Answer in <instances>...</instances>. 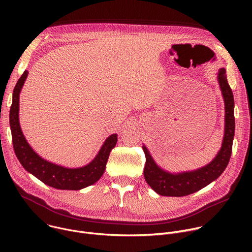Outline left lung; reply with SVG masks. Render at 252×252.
<instances>
[{"instance_id":"left-lung-1","label":"left lung","mask_w":252,"mask_h":252,"mask_svg":"<svg viewBox=\"0 0 252 252\" xmlns=\"http://www.w3.org/2000/svg\"><path fill=\"white\" fill-rule=\"evenodd\" d=\"M225 74L226 70L224 68H220L218 74V80L225 105L224 136L220 151L210 163L192 171L170 173L161 169L155 162L149 150L142 146V150L146 155L143 175L147 184L159 195L186 196L191 194L220 177L227 166L232 153L235 120L233 94Z\"/></svg>"}]
</instances>
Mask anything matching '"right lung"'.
I'll return each instance as SVG.
<instances>
[{
    "label": "right lung",
    "instance_id": "right-lung-1",
    "mask_svg": "<svg viewBox=\"0 0 252 252\" xmlns=\"http://www.w3.org/2000/svg\"><path fill=\"white\" fill-rule=\"evenodd\" d=\"M29 71L25 70L13 93L10 110V126L15 154L23 167L45 185L57 189L79 190L96 183L104 172L111 151L116 147L118 134L110 135L103 142L96 157L87 165L79 168H67L42 158L30 147L19 123V98Z\"/></svg>",
    "mask_w": 252,
    "mask_h": 252
}]
</instances>
